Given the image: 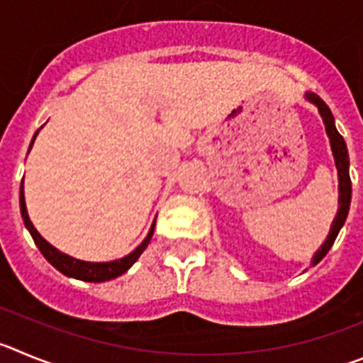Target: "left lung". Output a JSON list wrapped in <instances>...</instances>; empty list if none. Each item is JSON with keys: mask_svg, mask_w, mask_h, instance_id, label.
I'll list each match as a JSON object with an SVG mask.
<instances>
[{"mask_svg": "<svg viewBox=\"0 0 363 363\" xmlns=\"http://www.w3.org/2000/svg\"><path fill=\"white\" fill-rule=\"evenodd\" d=\"M306 99L309 103H313L318 108L320 117L324 121L325 133L329 137V145H331L333 157H335V166L338 169V211H336V217L331 224V230H329L328 238L324 240V244L320 246V250L313 255L311 266H316L320 260L324 259L328 251L331 250V246L335 244V238L340 233L342 226H344L345 218L349 213V206H351V179H349V153L347 146H345L344 137L338 133L335 126V117H333L331 110H329L328 104L320 99L316 94L306 92Z\"/></svg>", "mask_w": 363, "mask_h": 363, "instance_id": "1", "label": "left lung"}]
</instances>
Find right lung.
<instances>
[{
	"instance_id": "right-lung-1",
	"label": "right lung",
	"mask_w": 363,
	"mask_h": 363,
	"mask_svg": "<svg viewBox=\"0 0 363 363\" xmlns=\"http://www.w3.org/2000/svg\"><path fill=\"white\" fill-rule=\"evenodd\" d=\"M38 133H39V130L34 133V139H32V143H30V148H32V145H34ZM30 148H28V152H30ZM19 208H21L23 222H25L27 230L30 231L35 246H38L39 251L43 253L45 259H47L48 262L55 267V269L61 271L63 275L70 277V279L84 280V282H106V280L117 279V277H121L123 273H126V271H128L130 267L137 262V259L141 257L143 251L148 247L150 240H152V237H153V228H155V218H153L152 228H150V231H148V235L145 237V240H143V242L139 244V246H137L132 253H128L126 257H123V259L110 260V262H86V260L74 259V257H70V255L63 253V251H60L57 247L52 246L50 242H47V240H45V238L39 235V231L35 230L34 224H32L30 218H28L27 204H25V189H23V182H21V186H19Z\"/></svg>"
}]
</instances>
